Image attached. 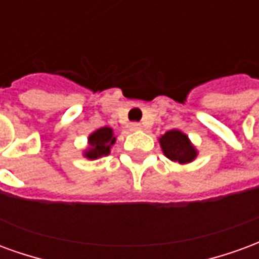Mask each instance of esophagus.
I'll list each match as a JSON object with an SVG mask.
<instances>
[{"label": "esophagus", "mask_w": 259, "mask_h": 259, "mask_svg": "<svg viewBox=\"0 0 259 259\" xmlns=\"http://www.w3.org/2000/svg\"><path fill=\"white\" fill-rule=\"evenodd\" d=\"M129 129L132 130V132H139V130L143 129V126H141L140 123H137V122H135V123H130Z\"/></svg>", "instance_id": "34e87169"}]
</instances>
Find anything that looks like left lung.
I'll return each instance as SVG.
<instances>
[{
    "mask_svg": "<svg viewBox=\"0 0 259 259\" xmlns=\"http://www.w3.org/2000/svg\"><path fill=\"white\" fill-rule=\"evenodd\" d=\"M158 140H159V146L162 148L163 155L180 165L193 162L198 155V151L190 141L189 136L183 133L182 130H169Z\"/></svg>",
    "mask_w": 259,
    "mask_h": 259,
    "instance_id": "obj_1",
    "label": "left lung"
}]
</instances>
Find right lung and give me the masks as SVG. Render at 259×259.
Wrapping results in <instances>:
<instances>
[{"instance_id":"add662e5","label":"right lung","mask_w":259,"mask_h":259,"mask_svg":"<svg viewBox=\"0 0 259 259\" xmlns=\"http://www.w3.org/2000/svg\"><path fill=\"white\" fill-rule=\"evenodd\" d=\"M116 137L113 135V129L104 126L100 129L94 130L87 137V148L83 151V157L87 159H98V158L107 157L111 152V148L115 144Z\"/></svg>"}]
</instances>
